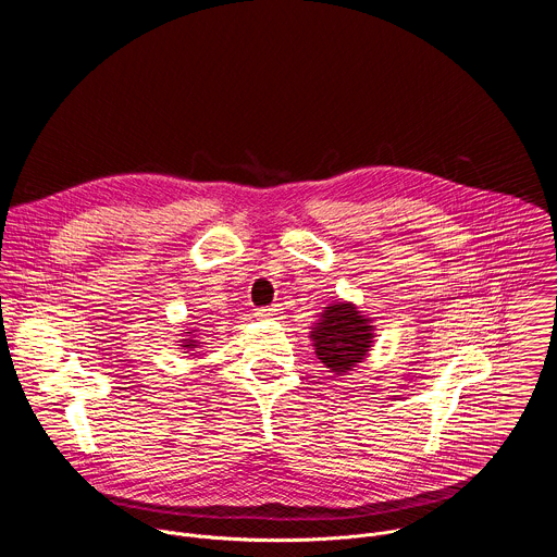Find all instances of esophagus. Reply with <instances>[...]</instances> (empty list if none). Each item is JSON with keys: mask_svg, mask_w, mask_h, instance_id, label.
<instances>
[{"mask_svg": "<svg viewBox=\"0 0 557 557\" xmlns=\"http://www.w3.org/2000/svg\"><path fill=\"white\" fill-rule=\"evenodd\" d=\"M280 310L282 308H277V306H262V308L256 310V314L260 317V320H273V317L280 314Z\"/></svg>", "mask_w": 557, "mask_h": 557, "instance_id": "obj_1", "label": "esophagus"}]
</instances>
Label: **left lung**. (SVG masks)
<instances>
[{
    "mask_svg": "<svg viewBox=\"0 0 557 557\" xmlns=\"http://www.w3.org/2000/svg\"><path fill=\"white\" fill-rule=\"evenodd\" d=\"M363 317L355 304L337 301L326 306L322 320L310 333L314 342V355L322 363L335 372L346 374L368 355L374 337V326Z\"/></svg>",
    "mask_w": 557,
    "mask_h": 557,
    "instance_id": "1",
    "label": "left lung"
}]
</instances>
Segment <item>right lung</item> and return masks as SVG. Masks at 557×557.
<instances>
[{
	"mask_svg": "<svg viewBox=\"0 0 557 557\" xmlns=\"http://www.w3.org/2000/svg\"><path fill=\"white\" fill-rule=\"evenodd\" d=\"M200 342H196V339H183V348L185 350H189V348H196Z\"/></svg>",
	"mask_w": 557,
	"mask_h": 557,
	"instance_id": "obj_1",
	"label": "right lung"
}]
</instances>
